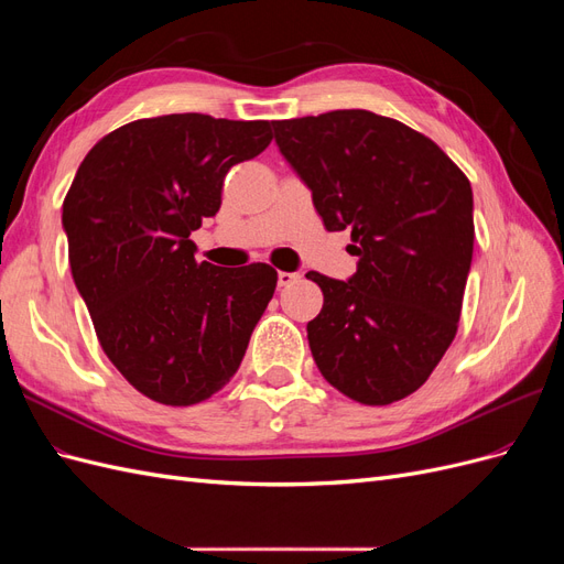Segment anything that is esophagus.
<instances>
[{"mask_svg":"<svg viewBox=\"0 0 564 564\" xmlns=\"http://www.w3.org/2000/svg\"><path fill=\"white\" fill-rule=\"evenodd\" d=\"M299 272H284V270H280L278 272V284L280 286H292L294 282H299Z\"/></svg>","mask_w":564,"mask_h":564,"instance_id":"34e87169","label":"esophagus"}]
</instances>
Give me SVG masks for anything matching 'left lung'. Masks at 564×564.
I'll return each mask as SVG.
<instances>
[{"label": "left lung", "instance_id": "left-lung-1", "mask_svg": "<svg viewBox=\"0 0 564 564\" xmlns=\"http://www.w3.org/2000/svg\"><path fill=\"white\" fill-rule=\"evenodd\" d=\"M327 230H350L355 275L311 270L324 305L308 322L315 365L362 404L419 390L456 336L473 261V191L423 133L369 110L272 122Z\"/></svg>", "mask_w": 564, "mask_h": 564}]
</instances>
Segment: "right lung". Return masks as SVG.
Returning a JSON list of instances; mask_svg holds the SVG:
<instances>
[{"instance_id":"obj_1","label":"right lung","mask_w":564,"mask_h":564,"mask_svg":"<svg viewBox=\"0 0 564 564\" xmlns=\"http://www.w3.org/2000/svg\"><path fill=\"white\" fill-rule=\"evenodd\" d=\"M270 141V122L164 115L115 129L77 169L63 202L73 280L110 362L150 400L224 388L275 294L270 265L197 263L191 240L230 166Z\"/></svg>"}]
</instances>
